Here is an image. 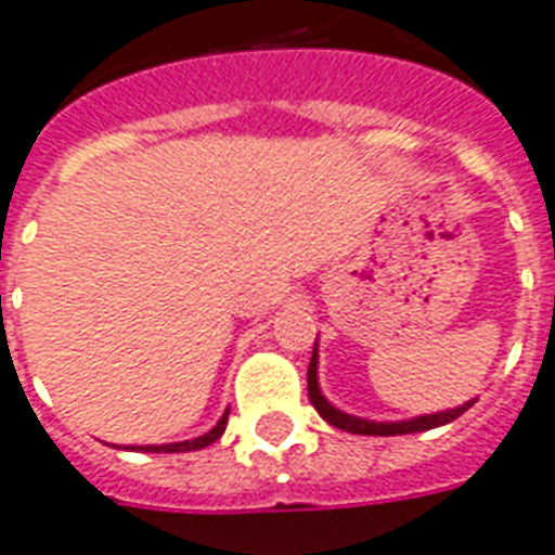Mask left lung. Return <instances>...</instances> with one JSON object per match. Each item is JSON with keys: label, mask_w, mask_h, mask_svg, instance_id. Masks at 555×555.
<instances>
[{"label": "left lung", "mask_w": 555, "mask_h": 555, "mask_svg": "<svg viewBox=\"0 0 555 555\" xmlns=\"http://www.w3.org/2000/svg\"><path fill=\"white\" fill-rule=\"evenodd\" d=\"M308 399H311L317 413H320L328 425H334V428H340V430H349V434H363V437H399V434H418V430L439 428V425L454 422L456 416H463L465 410L472 408V401H465L463 408L410 418V422H366V418L349 416V413H340L337 408H332V404L323 399L320 387H317V352L311 354V363H308Z\"/></svg>", "instance_id": "8db88e82"}]
</instances>
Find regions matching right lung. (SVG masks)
I'll use <instances>...</instances> for the list:
<instances>
[{
	"label": "right lung",
	"instance_id": "right-lung-1",
	"mask_svg": "<svg viewBox=\"0 0 555 555\" xmlns=\"http://www.w3.org/2000/svg\"><path fill=\"white\" fill-rule=\"evenodd\" d=\"M227 416H230V410L223 413L221 422L209 430V434H203L197 439H189V442H171V446H137L130 448V451H154V454H177V451H197V448H206L211 446L215 439H221V434L227 430Z\"/></svg>",
	"mask_w": 555,
	"mask_h": 555
}]
</instances>
